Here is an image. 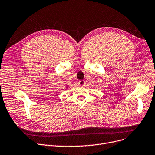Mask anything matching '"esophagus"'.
I'll return each instance as SVG.
<instances>
[{"instance_id":"34e87169","label":"esophagus","mask_w":155,"mask_h":155,"mask_svg":"<svg viewBox=\"0 0 155 155\" xmlns=\"http://www.w3.org/2000/svg\"><path fill=\"white\" fill-rule=\"evenodd\" d=\"M85 82L84 81H78V85H80V86H84V85H85Z\"/></svg>"}]
</instances>
